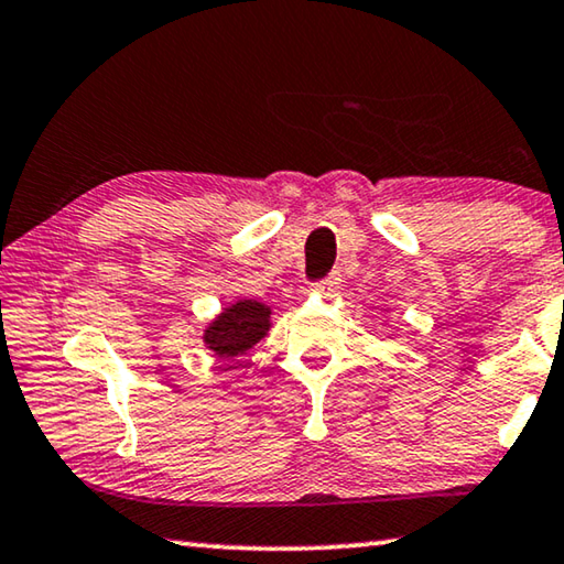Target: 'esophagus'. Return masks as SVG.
<instances>
[{"instance_id": "obj_1", "label": "esophagus", "mask_w": 564, "mask_h": 564, "mask_svg": "<svg viewBox=\"0 0 564 564\" xmlns=\"http://www.w3.org/2000/svg\"><path fill=\"white\" fill-rule=\"evenodd\" d=\"M337 290H340V274H330L327 280L315 284V292L325 294V297H335Z\"/></svg>"}]
</instances>
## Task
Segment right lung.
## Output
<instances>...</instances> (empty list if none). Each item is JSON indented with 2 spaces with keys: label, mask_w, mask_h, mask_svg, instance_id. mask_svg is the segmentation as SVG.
<instances>
[{
  "label": "right lung",
  "mask_w": 564,
  "mask_h": 564,
  "mask_svg": "<svg viewBox=\"0 0 564 564\" xmlns=\"http://www.w3.org/2000/svg\"><path fill=\"white\" fill-rule=\"evenodd\" d=\"M272 330V307L259 300H234L219 315L209 319L202 333L204 348L219 360H234L247 355Z\"/></svg>",
  "instance_id": "1"
}]
</instances>
